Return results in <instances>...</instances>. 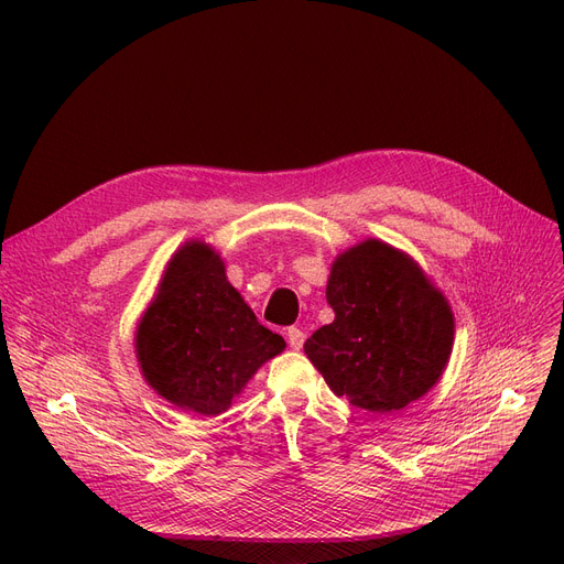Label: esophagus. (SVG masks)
<instances>
[{
    "instance_id": "esophagus-1",
    "label": "esophagus",
    "mask_w": 564,
    "mask_h": 564,
    "mask_svg": "<svg viewBox=\"0 0 564 564\" xmlns=\"http://www.w3.org/2000/svg\"><path fill=\"white\" fill-rule=\"evenodd\" d=\"M286 340H289V348L292 350H301L303 348V340H305V334L296 327H289L286 329Z\"/></svg>"
}]
</instances>
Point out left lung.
Listing matches in <instances>:
<instances>
[{
    "label": "left lung",
    "mask_w": 564,
    "mask_h": 564,
    "mask_svg": "<svg viewBox=\"0 0 564 564\" xmlns=\"http://www.w3.org/2000/svg\"><path fill=\"white\" fill-rule=\"evenodd\" d=\"M327 303L334 322L303 350L338 398L390 414L440 381L454 346V313L412 256L371 237L340 251Z\"/></svg>",
    "instance_id": "1"
}]
</instances>
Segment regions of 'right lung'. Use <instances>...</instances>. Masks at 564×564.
<instances>
[{
    "mask_svg": "<svg viewBox=\"0 0 564 564\" xmlns=\"http://www.w3.org/2000/svg\"><path fill=\"white\" fill-rule=\"evenodd\" d=\"M143 379L183 412L218 416L286 344L228 282L220 253L191 240L169 259L133 336Z\"/></svg>",
    "mask_w": 564,
    "mask_h": 564,
    "instance_id": "right-lung-1",
    "label": "right lung"
}]
</instances>
